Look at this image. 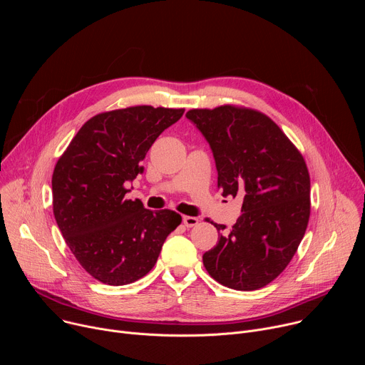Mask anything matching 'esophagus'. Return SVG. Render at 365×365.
Listing matches in <instances>:
<instances>
[{
  "mask_svg": "<svg viewBox=\"0 0 365 365\" xmlns=\"http://www.w3.org/2000/svg\"><path fill=\"white\" fill-rule=\"evenodd\" d=\"M197 222H199V218H195V217H183V224H185V227H187V228H192V227L197 225Z\"/></svg>",
  "mask_w": 365,
  "mask_h": 365,
  "instance_id": "esophagus-1",
  "label": "esophagus"
}]
</instances>
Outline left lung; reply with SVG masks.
Masks as SVG:
<instances>
[{
	"instance_id": "1",
	"label": "left lung",
	"mask_w": 365,
	"mask_h": 365,
	"mask_svg": "<svg viewBox=\"0 0 365 365\" xmlns=\"http://www.w3.org/2000/svg\"><path fill=\"white\" fill-rule=\"evenodd\" d=\"M186 118L212 150L222 196L242 197L230 232L215 224L218 244L203 254V266L227 287H264L290 263L307 227L310 179L302 154L254 110L224 106L190 110Z\"/></svg>"
}]
</instances>
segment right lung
Returning a JSON list of instances; mask_svg holds the SVG:
<instances>
[{"instance_id":"add662e5","label":"right lung","mask_w":365,"mask_h":365,"mask_svg":"<svg viewBox=\"0 0 365 365\" xmlns=\"http://www.w3.org/2000/svg\"><path fill=\"white\" fill-rule=\"evenodd\" d=\"M185 110L131 107L92 117L59 159L53 214L79 264L96 280L123 286L145 276L168 235L182 222L173 211H148L125 199V185L141 175V160Z\"/></svg>"}]
</instances>
